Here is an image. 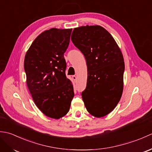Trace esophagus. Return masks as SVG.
Masks as SVG:
<instances>
[{"instance_id":"obj_1","label":"esophagus","mask_w":152,"mask_h":152,"mask_svg":"<svg viewBox=\"0 0 152 152\" xmlns=\"http://www.w3.org/2000/svg\"><path fill=\"white\" fill-rule=\"evenodd\" d=\"M72 79L74 80V81H76V80H77V77L75 75H74V76H72Z\"/></svg>"}]
</instances>
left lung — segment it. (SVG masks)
I'll list each match as a JSON object with an SVG mask.
<instances>
[{"label": "left lung", "instance_id": "obj_1", "mask_svg": "<svg viewBox=\"0 0 152 152\" xmlns=\"http://www.w3.org/2000/svg\"><path fill=\"white\" fill-rule=\"evenodd\" d=\"M71 40L84 56L88 80L82 97L87 110L96 118L113 111L124 89L125 63L114 38L100 25L74 28Z\"/></svg>", "mask_w": 152, "mask_h": 152}]
</instances>
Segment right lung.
<instances>
[{
	"label": "right lung",
	"mask_w": 152,
	"mask_h": 152,
	"mask_svg": "<svg viewBox=\"0 0 152 152\" xmlns=\"http://www.w3.org/2000/svg\"><path fill=\"white\" fill-rule=\"evenodd\" d=\"M72 28H52L35 38L26 52L24 69L28 89L44 115L59 119L69 111L74 96L72 82L65 75L64 53Z\"/></svg>",
	"instance_id": "right-lung-1"
}]
</instances>
